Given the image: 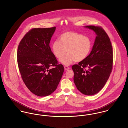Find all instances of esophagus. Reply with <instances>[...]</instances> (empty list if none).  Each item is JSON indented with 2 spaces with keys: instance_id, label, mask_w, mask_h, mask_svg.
<instances>
[{
  "instance_id": "obj_1",
  "label": "esophagus",
  "mask_w": 128,
  "mask_h": 128,
  "mask_svg": "<svg viewBox=\"0 0 128 128\" xmlns=\"http://www.w3.org/2000/svg\"><path fill=\"white\" fill-rule=\"evenodd\" d=\"M64 68L65 70H68L70 69V68L68 66H64Z\"/></svg>"
}]
</instances>
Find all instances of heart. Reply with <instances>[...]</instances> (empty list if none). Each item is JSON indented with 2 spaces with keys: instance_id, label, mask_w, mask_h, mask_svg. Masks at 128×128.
I'll use <instances>...</instances> for the list:
<instances>
[{
  "instance_id": "1",
  "label": "heart",
  "mask_w": 128,
  "mask_h": 128,
  "mask_svg": "<svg viewBox=\"0 0 128 128\" xmlns=\"http://www.w3.org/2000/svg\"><path fill=\"white\" fill-rule=\"evenodd\" d=\"M55 56L60 58L62 64L68 66L74 62H79L85 60L92 48L91 39L76 32H66L60 36V41H55L52 46Z\"/></svg>"
}]
</instances>
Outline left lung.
<instances>
[{
	"label": "left lung",
	"mask_w": 128,
	"mask_h": 128,
	"mask_svg": "<svg viewBox=\"0 0 128 128\" xmlns=\"http://www.w3.org/2000/svg\"><path fill=\"white\" fill-rule=\"evenodd\" d=\"M96 37L90 54L78 64L72 66L74 82L77 89L83 94L92 96L104 87L111 72L113 50L110 38L100 27L87 26Z\"/></svg>",
	"instance_id": "obj_1"
}]
</instances>
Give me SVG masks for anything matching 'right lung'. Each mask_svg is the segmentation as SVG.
Wrapping results in <instances>:
<instances>
[{"instance_id":"right-lung-1","label":"right lung","mask_w":128,"mask_h":128,"mask_svg":"<svg viewBox=\"0 0 128 128\" xmlns=\"http://www.w3.org/2000/svg\"><path fill=\"white\" fill-rule=\"evenodd\" d=\"M56 28H33L18 45V64L22 78L29 90L39 96L55 91L64 72L49 46Z\"/></svg>"}]
</instances>
